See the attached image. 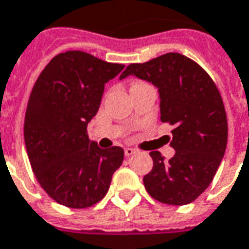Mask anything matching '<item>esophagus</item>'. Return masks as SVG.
<instances>
[{
  "label": "esophagus",
  "instance_id": "1",
  "mask_svg": "<svg viewBox=\"0 0 249 249\" xmlns=\"http://www.w3.org/2000/svg\"><path fill=\"white\" fill-rule=\"evenodd\" d=\"M124 153H125V156H126V157H130V156H133V154H136V149H132V148H125V150H124Z\"/></svg>",
  "mask_w": 249,
  "mask_h": 249
}]
</instances>
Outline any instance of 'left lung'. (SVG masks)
I'll return each instance as SVG.
<instances>
[{"label":"left lung","instance_id":"left-lung-1","mask_svg":"<svg viewBox=\"0 0 249 249\" xmlns=\"http://www.w3.org/2000/svg\"><path fill=\"white\" fill-rule=\"evenodd\" d=\"M129 75L158 88L161 121L174 125L169 140L176 154L165 161L160 152H150L153 169L143 177L145 189L162 203H191L209 187L227 146L218 88L199 64L178 53L129 64L120 79Z\"/></svg>","mask_w":249,"mask_h":249}]
</instances>
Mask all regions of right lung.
<instances>
[{
	"instance_id": "add662e5",
	"label": "right lung",
	"mask_w": 249,
	"mask_h": 249,
	"mask_svg": "<svg viewBox=\"0 0 249 249\" xmlns=\"http://www.w3.org/2000/svg\"><path fill=\"white\" fill-rule=\"evenodd\" d=\"M124 67L66 51L36 79L25 115V145L39 185L59 204L86 209L97 203L123 163V148L100 149L88 139L87 125L99 110L106 83Z\"/></svg>"
}]
</instances>
